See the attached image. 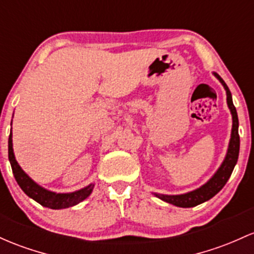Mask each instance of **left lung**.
<instances>
[{
  "label": "left lung",
  "mask_w": 254,
  "mask_h": 254,
  "mask_svg": "<svg viewBox=\"0 0 254 254\" xmlns=\"http://www.w3.org/2000/svg\"><path fill=\"white\" fill-rule=\"evenodd\" d=\"M217 77V79L222 83L224 86L225 91H227V104L229 107L231 116H233V127H231V136L229 141V147H228L227 155H225L224 160H223L222 165L217 170L216 174L213 175L204 186L200 188L195 189L193 191H189L186 194L180 195H164V194H157L154 193L155 196L161 199L163 201L169 202L178 207H194V206L202 204V202L207 201L211 197L218 193L219 190L225 186V183L229 180L231 172H233L234 168H235L236 163H238L239 158V150H240V136H239V118L238 113H236V108L233 104V97H231V93L225 84L224 80L217 73H213Z\"/></svg>",
  "instance_id": "1"
}]
</instances>
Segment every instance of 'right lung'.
Returning <instances> with one entry per match:
<instances>
[{
	"instance_id": "add662e5",
	"label": "right lung",
	"mask_w": 254,
	"mask_h": 254,
	"mask_svg": "<svg viewBox=\"0 0 254 254\" xmlns=\"http://www.w3.org/2000/svg\"><path fill=\"white\" fill-rule=\"evenodd\" d=\"M8 158H9L13 175L19 187L23 189V191L27 196H30L35 201H37L38 204L44 206V207L53 208V210H61V208L71 207V206L82 202L93 191V183L79 189V190L73 191V193H54V191H50L48 189H44L43 187L38 186L35 181H32L31 178L25 174L24 170L19 166L18 161L15 160L13 152L12 131H10L9 138H8Z\"/></svg>"
}]
</instances>
